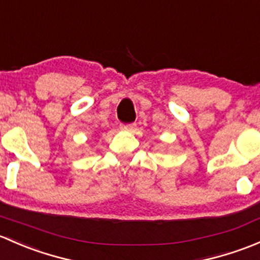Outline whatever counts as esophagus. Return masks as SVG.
I'll return each mask as SVG.
<instances>
[{"label":"esophagus","instance_id":"34e87169","mask_svg":"<svg viewBox=\"0 0 260 260\" xmlns=\"http://www.w3.org/2000/svg\"><path fill=\"white\" fill-rule=\"evenodd\" d=\"M120 129L124 131H133L136 129V124H126V125H120Z\"/></svg>","mask_w":260,"mask_h":260}]
</instances>
